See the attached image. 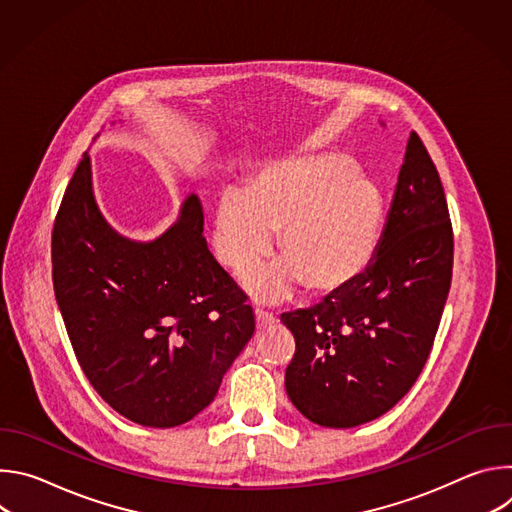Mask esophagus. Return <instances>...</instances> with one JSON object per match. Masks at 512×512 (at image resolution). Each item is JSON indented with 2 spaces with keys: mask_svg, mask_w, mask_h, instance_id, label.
<instances>
[{
  "mask_svg": "<svg viewBox=\"0 0 512 512\" xmlns=\"http://www.w3.org/2000/svg\"><path fill=\"white\" fill-rule=\"evenodd\" d=\"M277 322V318L269 312H261V310H255V324H257V330H265V328H271L273 324Z\"/></svg>",
  "mask_w": 512,
  "mask_h": 512,
  "instance_id": "1",
  "label": "esophagus"
}]
</instances>
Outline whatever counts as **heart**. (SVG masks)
Returning a JSON list of instances; mask_svg holds the SVG:
<instances>
[{
	"label": "heart",
	"mask_w": 512,
	"mask_h": 512,
	"mask_svg": "<svg viewBox=\"0 0 512 512\" xmlns=\"http://www.w3.org/2000/svg\"><path fill=\"white\" fill-rule=\"evenodd\" d=\"M381 186L334 152L277 160L253 176L245 190L225 192L212 221L214 253L245 275L273 247L281 263L247 277L251 294L265 302L285 298L298 283L308 294H342L373 265L385 229Z\"/></svg>",
	"instance_id": "obj_1"
}]
</instances>
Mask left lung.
I'll use <instances>...</instances> for the list:
<instances>
[{"mask_svg": "<svg viewBox=\"0 0 512 512\" xmlns=\"http://www.w3.org/2000/svg\"><path fill=\"white\" fill-rule=\"evenodd\" d=\"M452 265L444 186L413 131L373 265L342 294L281 314L296 338L285 369L296 409L322 427H354L403 399L431 352Z\"/></svg>", "mask_w": 512, "mask_h": 512, "instance_id": "8db88e82", "label": "left lung"}]
</instances>
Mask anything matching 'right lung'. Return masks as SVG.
Listing matches in <instances>:
<instances>
[{"label":"right lung","mask_w":512,"mask_h":512,"mask_svg":"<svg viewBox=\"0 0 512 512\" xmlns=\"http://www.w3.org/2000/svg\"><path fill=\"white\" fill-rule=\"evenodd\" d=\"M192 194L156 241L113 231L85 152L52 229L54 296L81 369L117 413L176 427L208 407L255 332V314L202 237Z\"/></svg>","instance_id":"add662e5"}]
</instances>
